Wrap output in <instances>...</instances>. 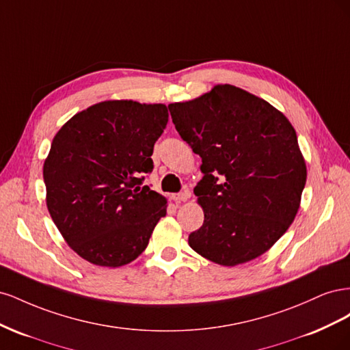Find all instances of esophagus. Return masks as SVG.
Masks as SVG:
<instances>
[{
  "instance_id": "obj_1",
  "label": "esophagus",
  "mask_w": 350,
  "mask_h": 350,
  "mask_svg": "<svg viewBox=\"0 0 350 350\" xmlns=\"http://www.w3.org/2000/svg\"><path fill=\"white\" fill-rule=\"evenodd\" d=\"M189 197H191V193H189L188 189H185V191H183V193H179V194H174V196H172V200H175V201H179V203H181V201H187Z\"/></svg>"
}]
</instances>
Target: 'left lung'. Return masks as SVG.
Here are the masks:
<instances>
[{"mask_svg":"<svg viewBox=\"0 0 350 350\" xmlns=\"http://www.w3.org/2000/svg\"><path fill=\"white\" fill-rule=\"evenodd\" d=\"M175 129L201 157V257L234 267L269 251L293 221L306 183L296 131L283 112L232 84L169 105Z\"/></svg>","mask_w":350,"mask_h":350,"instance_id":"8db88e82","label":"left lung"}]
</instances>
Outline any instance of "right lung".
<instances>
[{
	"label": "right lung",
	"mask_w": 350,
	"mask_h": 350,
	"mask_svg": "<svg viewBox=\"0 0 350 350\" xmlns=\"http://www.w3.org/2000/svg\"><path fill=\"white\" fill-rule=\"evenodd\" d=\"M167 118L163 103L105 100L55 134L44 163L46 206L83 260L121 267L146 250L167 201L142 184Z\"/></svg>",
	"instance_id": "obj_1"
}]
</instances>
